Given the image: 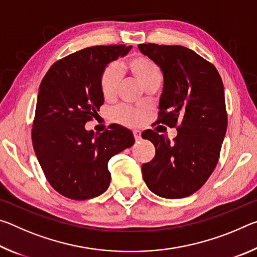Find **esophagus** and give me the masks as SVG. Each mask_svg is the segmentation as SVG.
Returning <instances> with one entry per match:
<instances>
[{"label": "esophagus", "instance_id": "obj_1", "mask_svg": "<svg viewBox=\"0 0 257 257\" xmlns=\"http://www.w3.org/2000/svg\"><path fill=\"white\" fill-rule=\"evenodd\" d=\"M134 134V138L135 141L136 142H139L142 139V136H141V132H138V130H135V132L133 133Z\"/></svg>", "mask_w": 257, "mask_h": 257}]
</instances>
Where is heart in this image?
<instances>
[{
  "label": "heart",
  "mask_w": 257,
  "mask_h": 257,
  "mask_svg": "<svg viewBox=\"0 0 257 257\" xmlns=\"http://www.w3.org/2000/svg\"><path fill=\"white\" fill-rule=\"evenodd\" d=\"M127 68L143 86L151 78L161 75L158 64L143 54H134L130 56L127 60ZM119 85L120 75L118 70L112 66L104 69L99 77V89H101L103 97L105 99L114 97L118 92ZM114 118L121 124L128 125V127H136L143 122L144 115L138 110H134L130 107H120L114 112Z\"/></svg>",
  "instance_id": "1"
}]
</instances>
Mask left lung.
<instances>
[{
    "label": "left lung",
    "instance_id": "8db88e82",
    "mask_svg": "<svg viewBox=\"0 0 257 257\" xmlns=\"http://www.w3.org/2000/svg\"><path fill=\"white\" fill-rule=\"evenodd\" d=\"M163 72L164 85L156 123L177 128L170 139L154 130L143 133L155 156L142 165L149 188L164 198H182L205 184L217 164L227 132L223 82L216 68L180 45L139 44Z\"/></svg>",
    "mask_w": 257,
    "mask_h": 257
}]
</instances>
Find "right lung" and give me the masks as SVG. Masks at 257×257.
I'll use <instances>...</instances> for the list:
<instances>
[{
    "mask_svg": "<svg viewBox=\"0 0 257 257\" xmlns=\"http://www.w3.org/2000/svg\"><path fill=\"white\" fill-rule=\"evenodd\" d=\"M130 49L99 45L75 52L52 64L41 82L33 146L47 181L64 197L84 201L103 194L111 180L108 160L134 145L132 132L120 125L102 134L85 129L104 103L102 71Z\"/></svg>",
    "mask_w": 257,
    "mask_h": 257,
    "instance_id": "1",
    "label": "right lung"
}]
</instances>
